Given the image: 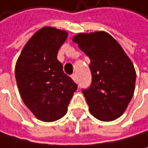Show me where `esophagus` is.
Returning <instances> with one entry per match:
<instances>
[{
  "mask_svg": "<svg viewBox=\"0 0 148 148\" xmlns=\"http://www.w3.org/2000/svg\"><path fill=\"white\" fill-rule=\"evenodd\" d=\"M72 78H73V81L77 83V81H78V78H77L76 73H73V75H72Z\"/></svg>",
  "mask_w": 148,
  "mask_h": 148,
  "instance_id": "34e87169",
  "label": "esophagus"
}]
</instances>
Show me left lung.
Segmentation results:
<instances>
[{
	"label": "left lung",
	"mask_w": 148,
	"mask_h": 148,
	"mask_svg": "<svg viewBox=\"0 0 148 148\" xmlns=\"http://www.w3.org/2000/svg\"><path fill=\"white\" fill-rule=\"evenodd\" d=\"M73 41L90 59L92 81L82 89L90 113L103 121L119 118L134 91V67L119 43L106 32L78 34Z\"/></svg>",
	"instance_id": "obj_1"
}]
</instances>
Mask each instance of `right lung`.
I'll return each instance as SVG.
<instances>
[{"instance_id": "obj_1", "label": "right lung", "mask_w": 148, "mask_h": 148, "mask_svg": "<svg viewBox=\"0 0 148 148\" xmlns=\"http://www.w3.org/2000/svg\"><path fill=\"white\" fill-rule=\"evenodd\" d=\"M66 38L65 31L41 28L25 44L15 65L16 83L24 103L43 121L63 117L77 89L57 59Z\"/></svg>"}]
</instances>
